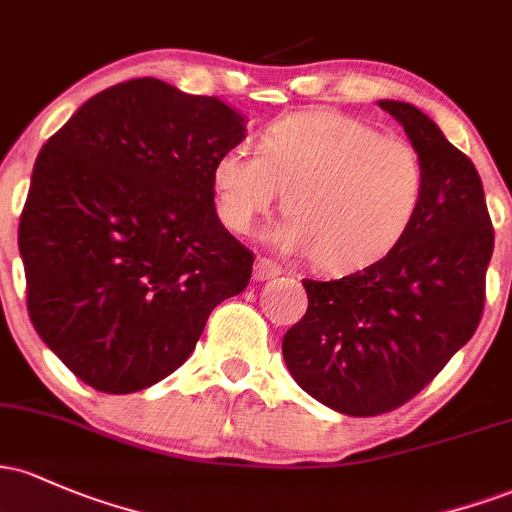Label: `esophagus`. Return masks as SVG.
I'll return each instance as SVG.
<instances>
[{"mask_svg":"<svg viewBox=\"0 0 512 512\" xmlns=\"http://www.w3.org/2000/svg\"><path fill=\"white\" fill-rule=\"evenodd\" d=\"M282 274V267L277 265V262L267 260V257H260V260L255 262V279L257 282H267V279H274Z\"/></svg>","mask_w":512,"mask_h":512,"instance_id":"34e87169","label":"esophagus"}]
</instances>
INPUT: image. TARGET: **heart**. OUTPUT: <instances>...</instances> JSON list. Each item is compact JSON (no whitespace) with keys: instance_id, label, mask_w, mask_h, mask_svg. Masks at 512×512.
<instances>
[{"instance_id":"heart-1","label":"heart","mask_w":512,"mask_h":512,"mask_svg":"<svg viewBox=\"0 0 512 512\" xmlns=\"http://www.w3.org/2000/svg\"><path fill=\"white\" fill-rule=\"evenodd\" d=\"M260 150L238 143L213 162L218 216L247 235L286 192L289 216L272 230V243L313 255L325 272H357L389 255L423 201L425 172L413 145L338 111L272 121Z\"/></svg>"}]
</instances>
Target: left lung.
Segmentation results:
<instances>
[{"mask_svg":"<svg viewBox=\"0 0 512 512\" xmlns=\"http://www.w3.org/2000/svg\"><path fill=\"white\" fill-rule=\"evenodd\" d=\"M379 106L420 155L415 221L386 257L333 282L303 279L308 311L284 335L289 374L345 415L389 413L430 384L476 333L493 226L474 162L406 101Z\"/></svg>","mask_w":512,"mask_h":512,"instance_id":"1","label":"left lung"}]
</instances>
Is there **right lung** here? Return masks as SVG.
Wrapping results in <instances>:
<instances>
[{
  "label": "right lung",
  "mask_w": 512,
  "mask_h": 512,
  "mask_svg": "<svg viewBox=\"0 0 512 512\" xmlns=\"http://www.w3.org/2000/svg\"><path fill=\"white\" fill-rule=\"evenodd\" d=\"M245 116L140 77L84 101L36 157L19 223L33 328L67 369L133 393L182 367L252 252L213 204Z\"/></svg>",
  "instance_id": "right-lung-1"
}]
</instances>
